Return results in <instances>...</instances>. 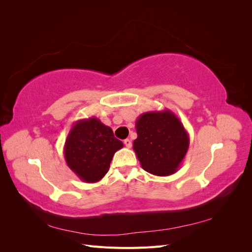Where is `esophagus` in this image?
Wrapping results in <instances>:
<instances>
[{
  "label": "esophagus",
  "mask_w": 252,
  "mask_h": 252,
  "mask_svg": "<svg viewBox=\"0 0 252 252\" xmlns=\"http://www.w3.org/2000/svg\"><path fill=\"white\" fill-rule=\"evenodd\" d=\"M124 144H125V146L127 147V148H130L131 147V141L129 140V139H126V140H124Z\"/></svg>",
  "instance_id": "obj_1"
}]
</instances>
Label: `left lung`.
<instances>
[{"instance_id": "8db88e82", "label": "left lung", "mask_w": 252, "mask_h": 252, "mask_svg": "<svg viewBox=\"0 0 252 252\" xmlns=\"http://www.w3.org/2000/svg\"><path fill=\"white\" fill-rule=\"evenodd\" d=\"M133 150L147 172L167 177L178 171L189 148V135L169 109L144 112L135 122Z\"/></svg>"}]
</instances>
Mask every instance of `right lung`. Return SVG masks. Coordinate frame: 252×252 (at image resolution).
Wrapping results in <instances>:
<instances>
[{"instance_id":"add662e5","label":"right lung","mask_w":252,"mask_h":252,"mask_svg":"<svg viewBox=\"0 0 252 252\" xmlns=\"http://www.w3.org/2000/svg\"><path fill=\"white\" fill-rule=\"evenodd\" d=\"M123 146L110 127L91 117L72 125L65 141L64 158L81 181L96 183L108 172L112 157Z\"/></svg>"}]
</instances>
